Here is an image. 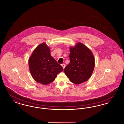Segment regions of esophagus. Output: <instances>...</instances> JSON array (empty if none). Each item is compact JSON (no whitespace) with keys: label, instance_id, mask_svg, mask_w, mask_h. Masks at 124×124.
<instances>
[{"label":"esophagus","instance_id":"esophagus-1","mask_svg":"<svg viewBox=\"0 0 124 124\" xmlns=\"http://www.w3.org/2000/svg\"><path fill=\"white\" fill-rule=\"evenodd\" d=\"M61 66H62L63 68V69H64V68H65V64H62V65H61Z\"/></svg>","mask_w":124,"mask_h":124}]
</instances>
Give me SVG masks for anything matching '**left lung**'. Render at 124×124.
I'll return each mask as SVG.
<instances>
[{
	"instance_id": "obj_1",
	"label": "left lung",
	"mask_w": 124,
	"mask_h": 124,
	"mask_svg": "<svg viewBox=\"0 0 124 124\" xmlns=\"http://www.w3.org/2000/svg\"><path fill=\"white\" fill-rule=\"evenodd\" d=\"M70 62L65 67V73L71 82L79 85L92 76L95 66L94 56L88 47L80 42L70 47Z\"/></svg>"
}]
</instances>
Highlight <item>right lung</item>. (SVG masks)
Here are the masks:
<instances>
[{
  "instance_id": "right-lung-1",
  "label": "right lung",
  "mask_w": 124,
  "mask_h": 124,
  "mask_svg": "<svg viewBox=\"0 0 124 124\" xmlns=\"http://www.w3.org/2000/svg\"><path fill=\"white\" fill-rule=\"evenodd\" d=\"M30 71L36 82L46 85L53 82L63 67L54 59L46 43L36 48L28 60Z\"/></svg>"
}]
</instances>
